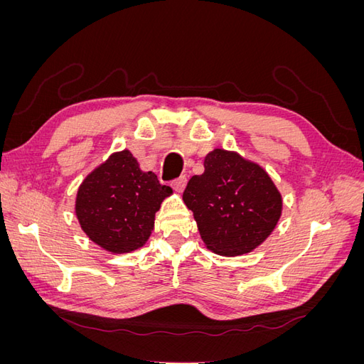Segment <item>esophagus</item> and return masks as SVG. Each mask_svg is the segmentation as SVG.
<instances>
[{"label": "esophagus", "instance_id": "1", "mask_svg": "<svg viewBox=\"0 0 364 364\" xmlns=\"http://www.w3.org/2000/svg\"><path fill=\"white\" fill-rule=\"evenodd\" d=\"M171 186H173V190H174L176 193H182V191L185 190V186H186V178H185V176H181L179 179L173 181V182H171Z\"/></svg>", "mask_w": 364, "mask_h": 364}]
</instances>
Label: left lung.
Listing matches in <instances>:
<instances>
[{"mask_svg":"<svg viewBox=\"0 0 364 364\" xmlns=\"http://www.w3.org/2000/svg\"><path fill=\"white\" fill-rule=\"evenodd\" d=\"M183 191L205 247L240 257L261 246L282 215V194L259 164L237 151L215 149Z\"/></svg>","mask_w":364,"mask_h":364,"instance_id":"8db88e82","label":"left lung"}]
</instances>
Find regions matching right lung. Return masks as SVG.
<instances>
[{
	"label": "right lung",
	"instance_id": "right-lung-1",
	"mask_svg": "<svg viewBox=\"0 0 364 364\" xmlns=\"http://www.w3.org/2000/svg\"><path fill=\"white\" fill-rule=\"evenodd\" d=\"M173 194L156 174L142 171L130 150L115 151L80 183L74 211L92 243L111 253H129L147 243L155 214Z\"/></svg>",
	"mask_w": 364,
	"mask_h": 364
}]
</instances>
